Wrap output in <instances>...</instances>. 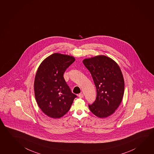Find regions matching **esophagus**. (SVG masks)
Returning a JSON list of instances; mask_svg holds the SVG:
<instances>
[{
  "mask_svg": "<svg viewBox=\"0 0 154 154\" xmlns=\"http://www.w3.org/2000/svg\"><path fill=\"white\" fill-rule=\"evenodd\" d=\"M84 94L83 93H80L79 94V97L80 98H82L83 97H84Z\"/></svg>",
  "mask_w": 154,
  "mask_h": 154,
  "instance_id": "34e87169",
  "label": "esophagus"
}]
</instances>
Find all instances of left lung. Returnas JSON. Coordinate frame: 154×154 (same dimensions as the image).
I'll use <instances>...</instances> for the list:
<instances>
[{
	"label": "left lung",
	"instance_id": "1",
	"mask_svg": "<svg viewBox=\"0 0 154 154\" xmlns=\"http://www.w3.org/2000/svg\"><path fill=\"white\" fill-rule=\"evenodd\" d=\"M83 63L92 75L97 98L90 111L97 117L106 118L119 106L124 92V80L120 67L108 56L98 55L84 59Z\"/></svg>",
	"mask_w": 154,
	"mask_h": 154
}]
</instances>
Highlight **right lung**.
<instances>
[{
  "instance_id": "right-lung-1",
  "label": "right lung",
  "mask_w": 154,
  "mask_h": 154,
  "mask_svg": "<svg viewBox=\"0 0 154 154\" xmlns=\"http://www.w3.org/2000/svg\"><path fill=\"white\" fill-rule=\"evenodd\" d=\"M75 60L72 56L53 54L38 68L34 81L35 99L42 112L48 117L55 119L63 117L76 97L63 78L64 72Z\"/></svg>"
}]
</instances>
